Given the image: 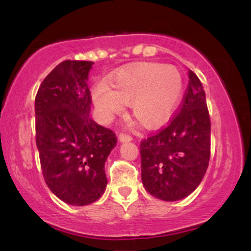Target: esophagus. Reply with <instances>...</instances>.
Wrapping results in <instances>:
<instances>
[{
    "label": "esophagus",
    "mask_w": 251,
    "mask_h": 251,
    "mask_svg": "<svg viewBox=\"0 0 251 251\" xmlns=\"http://www.w3.org/2000/svg\"><path fill=\"white\" fill-rule=\"evenodd\" d=\"M119 140L122 143H127V142H131L132 140V137L128 134H124V133H120L119 134Z\"/></svg>",
    "instance_id": "obj_1"
}]
</instances>
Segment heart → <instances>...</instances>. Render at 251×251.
Masks as SVG:
<instances>
[{"label":"heart","mask_w":251,"mask_h":251,"mask_svg":"<svg viewBox=\"0 0 251 251\" xmlns=\"http://www.w3.org/2000/svg\"><path fill=\"white\" fill-rule=\"evenodd\" d=\"M183 77L171 65L140 62L127 66L99 82L92 99L100 118L111 122L128 103L132 116L152 128L171 118L183 97Z\"/></svg>","instance_id":"b5f03b06"}]
</instances>
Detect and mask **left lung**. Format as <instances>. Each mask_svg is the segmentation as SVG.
Here are the masks:
<instances>
[{"label": "left lung", "mask_w": 251, "mask_h": 251, "mask_svg": "<svg viewBox=\"0 0 251 251\" xmlns=\"http://www.w3.org/2000/svg\"><path fill=\"white\" fill-rule=\"evenodd\" d=\"M210 124L205 92L189 71L179 113L159 133L140 143L144 188L158 200L188 197L200 185L210 160Z\"/></svg>", "instance_id": "left-lung-1"}]
</instances>
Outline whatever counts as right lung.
<instances>
[{
	"label": "right lung",
	"mask_w": 251,
	"mask_h": 251,
	"mask_svg": "<svg viewBox=\"0 0 251 251\" xmlns=\"http://www.w3.org/2000/svg\"><path fill=\"white\" fill-rule=\"evenodd\" d=\"M93 62L66 60L45 77L35 98L36 146L46 184L59 200L83 206L107 185L105 163L113 131L91 118L87 80Z\"/></svg>",
	"instance_id": "obj_1"
}]
</instances>
